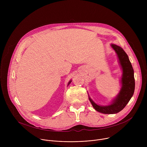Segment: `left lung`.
I'll list each match as a JSON object with an SVG mask.
<instances>
[{"label": "left lung", "instance_id": "obj_1", "mask_svg": "<svg viewBox=\"0 0 147 147\" xmlns=\"http://www.w3.org/2000/svg\"><path fill=\"white\" fill-rule=\"evenodd\" d=\"M111 47L117 55L123 71L120 91L112 103L107 106L98 105L89 96V100L94 108L96 111L104 114H115L123 109L133 96L135 89L134 70L127 55L119 46L111 44Z\"/></svg>", "mask_w": 147, "mask_h": 147}]
</instances>
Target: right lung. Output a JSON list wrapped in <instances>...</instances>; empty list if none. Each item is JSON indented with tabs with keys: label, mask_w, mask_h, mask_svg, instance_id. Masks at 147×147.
<instances>
[{
	"label": "right lung",
	"mask_w": 147,
	"mask_h": 147,
	"mask_svg": "<svg viewBox=\"0 0 147 147\" xmlns=\"http://www.w3.org/2000/svg\"><path fill=\"white\" fill-rule=\"evenodd\" d=\"M71 82V80H70V81H69V83H68V84H67V85H68V86H69V84H70V82Z\"/></svg>",
	"instance_id": "right-lung-1"
}]
</instances>
